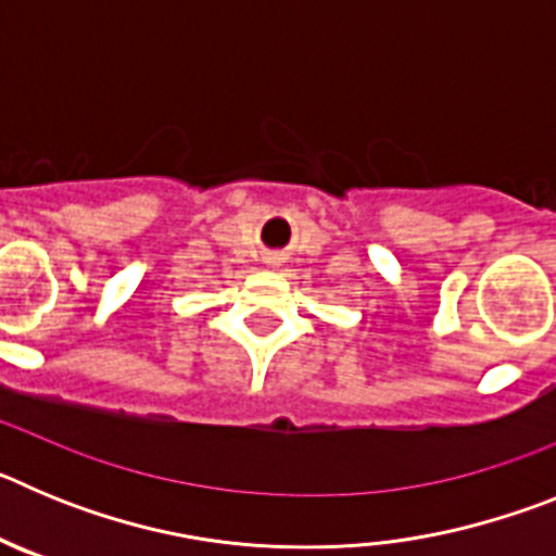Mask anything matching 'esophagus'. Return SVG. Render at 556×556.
<instances>
[{"mask_svg":"<svg viewBox=\"0 0 556 556\" xmlns=\"http://www.w3.org/2000/svg\"><path fill=\"white\" fill-rule=\"evenodd\" d=\"M267 264H269V267H278V264H281V258H278V255H269Z\"/></svg>","mask_w":556,"mask_h":556,"instance_id":"1","label":"esophagus"}]
</instances>
